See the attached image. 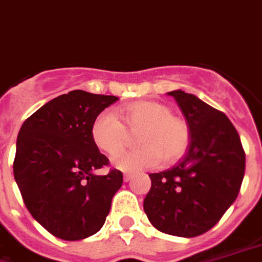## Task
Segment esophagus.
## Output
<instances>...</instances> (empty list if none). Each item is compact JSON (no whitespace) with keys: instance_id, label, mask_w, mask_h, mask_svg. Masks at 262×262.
I'll return each instance as SVG.
<instances>
[{"instance_id":"34e87169","label":"esophagus","mask_w":262,"mask_h":262,"mask_svg":"<svg viewBox=\"0 0 262 262\" xmlns=\"http://www.w3.org/2000/svg\"><path fill=\"white\" fill-rule=\"evenodd\" d=\"M131 179H133V174H131V173H125V174L123 176V180L125 181V183L131 180Z\"/></svg>"}]
</instances>
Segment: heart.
Instances as JSON below:
<instances>
[{"label": "heart", "instance_id": "b5f03b06", "mask_svg": "<svg viewBox=\"0 0 262 262\" xmlns=\"http://www.w3.org/2000/svg\"><path fill=\"white\" fill-rule=\"evenodd\" d=\"M118 116L103 112L91 127V137L97 149L107 155L123 147L128 133L140 131L137 150L123 151L113 156L112 165L123 171H138L159 166L163 159L176 162L186 154L190 144V128L186 120L173 116L165 103L142 100L118 108Z\"/></svg>", "mask_w": 262, "mask_h": 262}]
</instances>
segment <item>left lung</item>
<instances>
[{
	"label": "left lung",
	"mask_w": 262,
	"mask_h": 262,
	"mask_svg": "<svg viewBox=\"0 0 262 262\" xmlns=\"http://www.w3.org/2000/svg\"><path fill=\"white\" fill-rule=\"evenodd\" d=\"M190 128V144L171 169L149 174L144 211L160 232L195 237L213 228L242 187L246 154L226 114L183 91L169 92Z\"/></svg>",
	"instance_id": "left-lung-1"
}]
</instances>
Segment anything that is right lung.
<instances>
[{"instance_id":"add662e5","label":"right lung","mask_w":262,"mask_h":262,"mask_svg":"<svg viewBox=\"0 0 262 262\" xmlns=\"http://www.w3.org/2000/svg\"><path fill=\"white\" fill-rule=\"evenodd\" d=\"M118 97L71 91L34 112L19 129L13 176L32 216L62 240L97 233L123 184L91 137L93 120Z\"/></svg>"}]
</instances>
